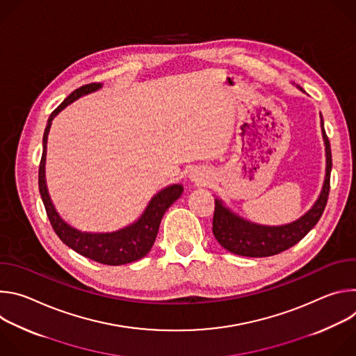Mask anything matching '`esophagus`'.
<instances>
[{
	"mask_svg": "<svg viewBox=\"0 0 356 356\" xmlns=\"http://www.w3.org/2000/svg\"><path fill=\"white\" fill-rule=\"evenodd\" d=\"M190 180L194 181V183H197V184H201L202 181H204V176L200 175L198 172H193V173L190 175Z\"/></svg>",
	"mask_w": 356,
	"mask_h": 356,
	"instance_id": "1",
	"label": "esophagus"
}]
</instances>
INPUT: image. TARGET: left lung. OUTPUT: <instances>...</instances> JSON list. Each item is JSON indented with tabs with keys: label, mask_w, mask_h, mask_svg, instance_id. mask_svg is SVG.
I'll return each instance as SVG.
<instances>
[{
	"label": "left lung",
	"mask_w": 356,
	"mask_h": 356,
	"mask_svg": "<svg viewBox=\"0 0 356 356\" xmlns=\"http://www.w3.org/2000/svg\"><path fill=\"white\" fill-rule=\"evenodd\" d=\"M320 118L323 139L325 145V177L321 193L316 200L314 206L293 222L284 225H262L242 218L231 209H228L222 200L216 198L213 234L222 248L241 257H272L296 245L314 228L327 206L330 194V175L332 168L330 140L324 129L321 114Z\"/></svg>",
	"instance_id": "1"
}]
</instances>
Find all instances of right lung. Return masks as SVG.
I'll list each match as a JSON object with an SVG mask.
<instances>
[{
	"instance_id": "obj_1",
	"label": "right lung",
	"mask_w": 356,
	"mask_h": 356,
	"mask_svg": "<svg viewBox=\"0 0 356 356\" xmlns=\"http://www.w3.org/2000/svg\"><path fill=\"white\" fill-rule=\"evenodd\" d=\"M101 87H103L101 83H91L74 90L63 103L50 114L43 134V154L39 165V193L46 209L47 218L65 245H67L69 248L80 253V255L94 262L110 266H120L135 262L147 255L152 246H154L161 221L166 210L181 195L183 186L172 184L158 191L150 198L145 211L136 221L114 232H84L72 227L59 216L54 206L52 198L49 195L44 176L46 143L50 125H52L54 118L69 104H72L73 101L79 99L83 95L94 92Z\"/></svg>"
}]
</instances>
